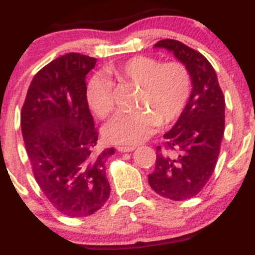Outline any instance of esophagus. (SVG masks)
I'll list each match as a JSON object with an SVG mask.
<instances>
[{
  "label": "esophagus",
  "mask_w": 255,
  "mask_h": 255,
  "mask_svg": "<svg viewBox=\"0 0 255 255\" xmlns=\"http://www.w3.org/2000/svg\"><path fill=\"white\" fill-rule=\"evenodd\" d=\"M135 149V146H119L117 150L121 152H130Z\"/></svg>",
  "instance_id": "obj_1"
}]
</instances>
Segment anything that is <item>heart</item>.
I'll use <instances>...</instances> for the list:
<instances>
[{
	"label": "heart",
	"instance_id": "b5f03b06",
	"mask_svg": "<svg viewBox=\"0 0 255 255\" xmlns=\"http://www.w3.org/2000/svg\"><path fill=\"white\" fill-rule=\"evenodd\" d=\"M107 76L121 84L139 87V110L119 114L106 125L104 134L116 144L134 145L146 140L162 123L178 119L192 94V77L183 63L161 61L149 56H135L126 62L106 68ZM90 110L106 119L115 107L111 80L95 74L87 84Z\"/></svg>",
	"mask_w": 255,
	"mask_h": 255
}]
</instances>
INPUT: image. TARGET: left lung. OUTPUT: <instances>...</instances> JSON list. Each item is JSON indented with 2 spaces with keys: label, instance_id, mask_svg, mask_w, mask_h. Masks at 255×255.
Listing matches in <instances>:
<instances>
[{
  "label": "left lung",
  "instance_id": "left-lung-1",
  "mask_svg": "<svg viewBox=\"0 0 255 255\" xmlns=\"http://www.w3.org/2000/svg\"><path fill=\"white\" fill-rule=\"evenodd\" d=\"M155 47L172 51L192 77L191 99L163 135L165 145L156 148L155 170L148 178L152 191L181 202L202 191L215 170L225 132V96L202 53L172 39L160 40Z\"/></svg>",
  "mask_w": 255,
  "mask_h": 255
}]
</instances>
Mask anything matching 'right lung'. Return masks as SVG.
Listing matches in <instances>:
<instances>
[{
    "label": "right lung",
    "instance_id": "add662e5",
    "mask_svg": "<svg viewBox=\"0 0 255 255\" xmlns=\"http://www.w3.org/2000/svg\"><path fill=\"white\" fill-rule=\"evenodd\" d=\"M96 58L71 52L42 67L20 112L21 134L36 183L63 215L85 218L110 197L105 163L115 149L98 150L85 77Z\"/></svg>",
    "mask_w": 255,
    "mask_h": 255
}]
</instances>
